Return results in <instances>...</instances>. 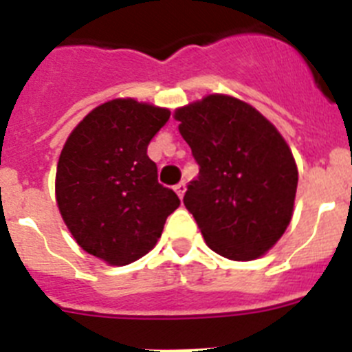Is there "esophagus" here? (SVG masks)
Instances as JSON below:
<instances>
[{"label":"esophagus","instance_id":"34e87169","mask_svg":"<svg viewBox=\"0 0 352 352\" xmlns=\"http://www.w3.org/2000/svg\"><path fill=\"white\" fill-rule=\"evenodd\" d=\"M174 190H176V194L179 195V199H183V195H185V190H186V185L183 182H179L178 185L174 186Z\"/></svg>","mask_w":352,"mask_h":352}]
</instances>
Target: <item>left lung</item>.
Wrapping results in <instances>:
<instances>
[{"label": "left lung", "mask_w": 352, "mask_h": 352, "mask_svg": "<svg viewBox=\"0 0 352 352\" xmlns=\"http://www.w3.org/2000/svg\"><path fill=\"white\" fill-rule=\"evenodd\" d=\"M174 120L199 164L183 203L206 245L232 261L264 256L287 229L296 197L285 139L250 104L219 93L176 109Z\"/></svg>", "instance_id": "8db88e82"}]
</instances>
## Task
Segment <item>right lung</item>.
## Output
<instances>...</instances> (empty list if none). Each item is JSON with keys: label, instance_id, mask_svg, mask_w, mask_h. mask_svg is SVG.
<instances>
[{"label": "right lung", "instance_id": "obj_1", "mask_svg": "<svg viewBox=\"0 0 352 352\" xmlns=\"http://www.w3.org/2000/svg\"><path fill=\"white\" fill-rule=\"evenodd\" d=\"M169 109L133 98L98 105L72 130L56 169V203L82 250L125 266L157 245L178 195L158 183L148 144Z\"/></svg>", "mask_w": 352, "mask_h": 352}]
</instances>
